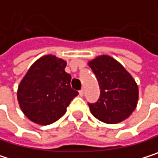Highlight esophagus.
I'll list each match as a JSON object with an SVG mask.
<instances>
[{
	"label": "esophagus",
	"mask_w": 158,
	"mask_h": 158,
	"mask_svg": "<svg viewBox=\"0 0 158 158\" xmlns=\"http://www.w3.org/2000/svg\"><path fill=\"white\" fill-rule=\"evenodd\" d=\"M79 96H81V97L84 96V90H83V89H81V90L79 91Z\"/></svg>",
	"instance_id": "34e87169"
}]
</instances>
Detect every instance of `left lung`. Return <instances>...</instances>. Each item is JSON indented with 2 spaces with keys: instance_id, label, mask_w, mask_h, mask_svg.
<instances>
[{
  "instance_id": "left-lung-1",
  "label": "left lung",
  "mask_w": 158,
  "mask_h": 158,
  "mask_svg": "<svg viewBox=\"0 0 158 158\" xmlns=\"http://www.w3.org/2000/svg\"><path fill=\"white\" fill-rule=\"evenodd\" d=\"M87 64L101 88L98 101L88 104L91 114L106 124H117L128 118L139 100V88L131 74L107 55L98 56Z\"/></svg>"
}]
</instances>
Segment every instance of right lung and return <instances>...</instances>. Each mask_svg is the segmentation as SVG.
I'll return each mask as SVG.
<instances>
[{
	"mask_svg": "<svg viewBox=\"0 0 158 158\" xmlns=\"http://www.w3.org/2000/svg\"><path fill=\"white\" fill-rule=\"evenodd\" d=\"M66 60L54 55L41 56L30 67L17 87V102L31 122L46 126L60 119L78 92L71 87Z\"/></svg>",
	"mask_w": 158,
	"mask_h": 158,
	"instance_id": "right-lung-1",
	"label": "right lung"
}]
</instances>
